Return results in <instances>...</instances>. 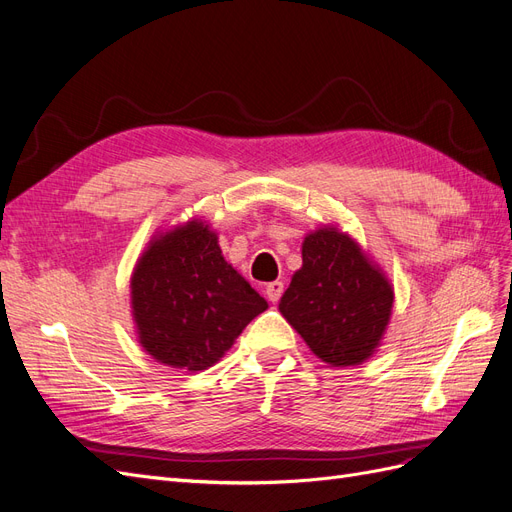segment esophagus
I'll return each mask as SVG.
<instances>
[{
    "instance_id": "obj_1",
    "label": "esophagus",
    "mask_w": 512,
    "mask_h": 512,
    "mask_svg": "<svg viewBox=\"0 0 512 512\" xmlns=\"http://www.w3.org/2000/svg\"><path fill=\"white\" fill-rule=\"evenodd\" d=\"M282 292H284V284H282V282H271V284H267V288H265V294H267V299H269L271 303L280 301Z\"/></svg>"
}]
</instances>
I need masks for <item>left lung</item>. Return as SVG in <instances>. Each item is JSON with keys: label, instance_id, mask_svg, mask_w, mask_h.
<instances>
[{"label": "left lung", "instance_id": "left-lung-1", "mask_svg": "<svg viewBox=\"0 0 512 512\" xmlns=\"http://www.w3.org/2000/svg\"><path fill=\"white\" fill-rule=\"evenodd\" d=\"M303 267L280 312L320 361L361 365L380 346L391 320L393 286L346 232L324 226L303 241Z\"/></svg>", "mask_w": 512, "mask_h": 512}]
</instances>
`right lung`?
<instances>
[{
	"mask_svg": "<svg viewBox=\"0 0 512 512\" xmlns=\"http://www.w3.org/2000/svg\"><path fill=\"white\" fill-rule=\"evenodd\" d=\"M130 299L141 346L156 361L188 371L218 363L269 307L200 220L149 241L132 273Z\"/></svg>",
	"mask_w": 512,
	"mask_h": 512,
	"instance_id": "1",
	"label": "right lung"
}]
</instances>
